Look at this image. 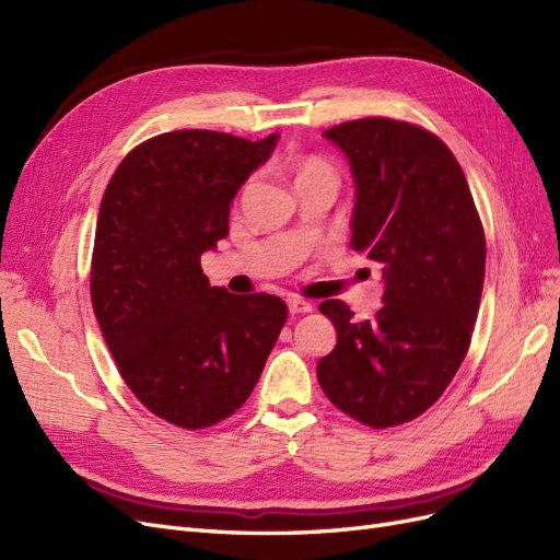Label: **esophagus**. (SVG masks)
Returning a JSON list of instances; mask_svg holds the SVG:
<instances>
[{
    "label": "esophagus",
    "mask_w": 560,
    "mask_h": 560,
    "mask_svg": "<svg viewBox=\"0 0 560 560\" xmlns=\"http://www.w3.org/2000/svg\"><path fill=\"white\" fill-rule=\"evenodd\" d=\"M287 308H290L292 315H303V313H311L313 311V303L311 301H303L299 296L287 299Z\"/></svg>",
    "instance_id": "34e87169"
}]
</instances>
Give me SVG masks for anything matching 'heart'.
<instances>
[{
	"label": "heart",
	"instance_id": "obj_1",
	"mask_svg": "<svg viewBox=\"0 0 560 560\" xmlns=\"http://www.w3.org/2000/svg\"><path fill=\"white\" fill-rule=\"evenodd\" d=\"M315 171H327L325 165H322L319 161H308V163H303V167H301V173L299 175H306V173H315Z\"/></svg>",
	"mask_w": 560,
	"mask_h": 560
}]
</instances>
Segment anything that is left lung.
Listing matches in <instances>:
<instances>
[{"label": "left lung", "instance_id": "1", "mask_svg": "<svg viewBox=\"0 0 560 560\" xmlns=\"http://www.w3.org/2000/svg\"><path fill=\"white\" fill-rule=\"evenodd\" d=\"M322 135L350 163L352 247L381 266L385 290L364 322L343 301L319 303L336 348L317 362V381L364 425H401L444 395L465 360L483 290V226L436 135L378 116Z\"/></svg>", "mask_w": 560, "mask_h": 560}]
</instances>
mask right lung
Masks as SVG:
<instances>
[{
    "instance_id": "right-lung-1",
    "label": "right lung",
    "mask_w": 560,
    "mask_h": 560,
    "mask_svg": "<svg viewBox=\"0 0 560 560\" xmlns=\"http://www.w3.org/2000/svg\"><path fill=\"white\" fill-rule=\"evenodd\" d=\"M280 140L163 132L135 147L100 202L91 299L118 371L151 413L202 430L238 411L287 319L273 294L210 287L200 254L229 235L247 177Z\"/></svg>"
}]
</instances>
